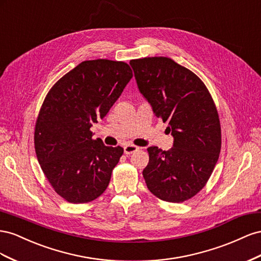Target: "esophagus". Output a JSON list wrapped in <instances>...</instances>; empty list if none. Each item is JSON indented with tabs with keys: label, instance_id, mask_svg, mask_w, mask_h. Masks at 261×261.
I'll return each instance as SVG.
<instances>
[{
	"label": "esophagus",
	"instance_id": "esophagus-1",
	"mask_svg": "<svg viewBox=\"0 0 261 261\" xmlns=\"http://www.w3.org/2000/svg\"><path fill=\"white\" fill-rule=\"evenodd\" d=\"M138 150H139V147L136 146V145H132V144H128V145H125V146L123 147V152H124V154H126V155H129V154H131V153H133V152L138 151Z\"/></svg>",
	"mask_w": 261,
	"mask_h": 261
}]
</instances>
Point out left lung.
I'll list each match as a JSON object with an SVG mask.
<instances>
[{"label":"left lung","mask_w":261,"mask_h":261,"mask_svg":"<svg viewBox=\"0 0 261 261\" xmlns=\"http://www.w3.org/2000/svg\"><path fill=\"white\" fill-rule=\"evenodd\" d=\"M139 92L154 115L168 122L173 147L147 148L143 169L153 195L168 202H182L204 187L221 151V126L207 88L195 73L165 57L131 60Z\"/></svg>","instance_id":"8db88e82"}]
</instances>
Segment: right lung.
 Instances as JSON below:
<instances>
[{
    "label": "right lung",
    "instance_id": "right-lung-1",
    "mask_svg": "<svg viewBox=\"0 0 261 261\" xmlns=\"http://www.w3.org/2000/svg\"><path fill=\"white\" fill-rule=\"evenodd\" d=\"M132 79L121 61L81 62L50 89L35 129V150L43 174L71 203L98 198L123 153L93 140L91 128L107 115Z\"/></svg>",
    "mask_w": 261,
    "mask_h": 261
}]
</instances>
